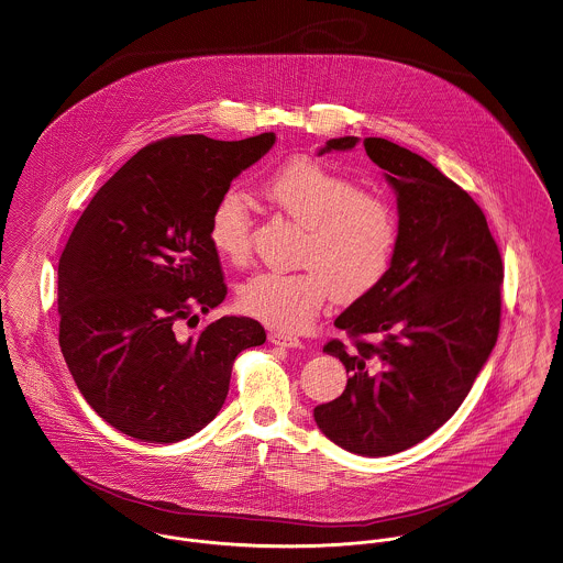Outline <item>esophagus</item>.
Here are the masks:
<instances>
[{
    "instance_id": "1",
    "label": "esophagus",
    "mask_w": 563,
    "mask_h": 563,
    "mask_svg": "<svg viewBox=\"0 0 563 563\" xmlns=\"http://www.w3.org/2000/svg\"><path fill=\"white\" fill-rule=\"evenodd\" d=\"M267 339H269L272 345L289 346V349H302L303 346L302 341L298 336L287 334V332H269Z\"/></svg>"
}]
</instances>
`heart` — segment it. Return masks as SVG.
I'll list each match as a JSON object with an SVG mask.
<instances>
[{
  "mask_svg": "<svg viewBox=\"0 0 563 563\" xmlns=\"http://www.w3.org/2000/svg\"><path fill=\"white\" fill-rule=\"evenodd\" d=\"M261 197L302 224L294 272H260L240 289V303L263 323L296 332L334 296L355 302L388 274L398 246V218L388 199L312 158H294L260 181ZM208 240L218 257L244 265L253 253V218L235 190L212 208Z\"/></svg>",
  "mask_w": 563,
  "mask_h": 563,
  "instance_id": "b5f03b06",
  "label": "heart"
}]
</instances>
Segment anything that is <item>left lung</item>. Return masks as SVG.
<instances>
[{
    "instance_id": "obj_1",
    "label": "left lung",
    "mask_w": 563,
    "mask_h": 563,
    "mask_svg": "<svg viewBox=\"0 0 563 563\" xmlns=\"http://www.w3.org/2000/svg\"><path fill=\"white\" fill-rule=\"evenodd\" d=\"M330 139L319 154L353 150ZM398 206V246L386 278L343 310L339 398L314 407L328 439L362 456L402 452L461 407L499 334L504 263L476 201L427 158L388 139H364Z\"/></svg>"
}]
</instances>
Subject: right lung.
I'll use <instances>...</instances> for the list:
<instances>
[{
	"instance_id": "obj_1",
	"label": "right lung",
	"mask_w": 563,
	"mask_h": 563,
	"mask_svg": "<svg viewBox=\"0 0 563 563\" xmlns=\"http://www.w3.org/2000/svg\"><path fill=\"white\" fill-rule=\"evenodd\" d=\"M181 134L139 150L89 201L57 267L59 346L89 407L113 429L175 443L217 418L240 351L265 343L251 317H220L227 296L208 222L233 177L274 145Z\"/></svg>"
}]
</instances>
